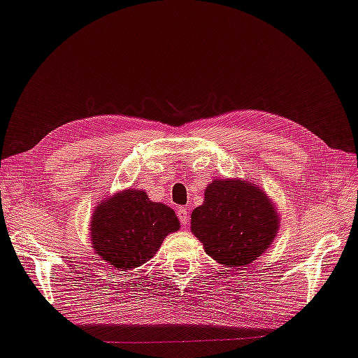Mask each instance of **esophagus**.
I'll return each instance as SVG.
<instances>
[{
    "mask_svg": "<svg viewBox=\"0 0 358 358\" xmlns=\"http://www.w3.org/2000/svg\"><path fill=\"white\" fill-rule=\"evenodd\" d=\"M178 218H179V221H180L182 224H184V226H187V224H188V220H190V217H188V210H187V207H179V210H178Z\"/></svg>",
    "mask_w": 358,
    "mask_h": 358,
    "instance_id": "obj_1",
    "label": "esophagus"
}]
</instances>
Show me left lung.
<instances>
[{"instance_id": "8db88e82", "label": "left lung", "mask_w": 358, "mask_h": 358, "mask_svg": "<svg viewBox=\"0 0 358 358\" xmlns=\"http://www.w3.org/2000/svg\"><path fill=\"white\" fill-rule=\"evenodd\" d=\"M279 229L273 202L255 184L220 179L206 187L204 202L192 213V231L206 252L224 266L252 263Z\"/></svg>"}]
</instances>
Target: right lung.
<instances>
[{
	"label": "right lung",
	"instance_id": "obj_1",
	"mask_svg": "<svg viewBox=\"0 0 358 358\" xmlns=\"http://www.w3.org/2000/svg\"><path fill=\"white\" fill-rule=\"evenodd\" d=\"M179 226L171 207L150 201L145 192L126 190L96 207L92 245L101 259L121 271L134 269L154 257Z\"/></svg>",
	"mask_w": 358,
	"mask_h": 358
}]
</instances>
